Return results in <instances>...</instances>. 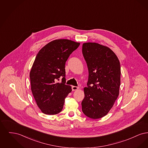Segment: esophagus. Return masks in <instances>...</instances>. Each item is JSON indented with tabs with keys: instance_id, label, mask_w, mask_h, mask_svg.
<instances>
[{
	"instance_id": "esophagus-1",
	"label": "esophagus",
	"mask_w": 148,
	"mask_h": 148,
	"mask_svg": "<svg viewBox=\"0 0 148 148\" xmlns=\"http://www.w3.org/2000/svg\"><path fill=\"white\" fill-rule=\"evenodd\" d=\"M72 90H77L79 88V87H77V86H72Z\"/></svg>"
}]
</instances>
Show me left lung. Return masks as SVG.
<instances>
[{
  "instance_id": "1",
  "label": "left lung",
  "mask_w": 148,
  "mask_h": 148,
  "mask_svg": "<svg viewBox=\"0 0 148 148\" xmlns=\"http://www.w3.org/2000/svg\"><path fill=\"white\" fill-rule=\"evenodd\" d=\"M82 53L89 71L82 111L90 118L99 119L109 113L119 95V60L109 48L96 42L84 43Z\"/></svg>"
}]
</instances>
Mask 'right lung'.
Returning a JSON list of instances; mask_svg holds the SVG:
<instances>
[{"instance_id": "add662e5", "label": "right lung", "mask_w": 148, "mask_h": 148, "mask_svg": "<svg viewBox=\"0 0 148 148\" xmlns=\"http://www.w3.org/2000/svg\"><path fill=\"white\" fill-rule=\"evenodd\" d=\"M79 42L56 39L48 43L37 54L30 72L31 90L42 113L55 115L63 108L65 99L71 92L65 84V62ZM63 76L62 82L58 81Z\"/></svg>"}]
</instances>
